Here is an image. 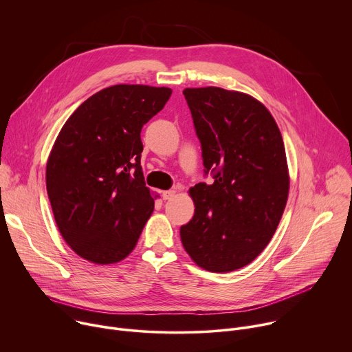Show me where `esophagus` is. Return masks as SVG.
I'll list each match as a JSON object with an SVG mask.
<instances>
[{
  "label": "esophagus",
  "instance_id": "esophagus-1",
  "mask_svg": "<svg viewBox=\"0 0 352 352\" xmlns=\"http://www.w3.org/2000/svg\"><path fill=\"white\" fill-rule=\"evenodd\" d=\"M175 193H177V192H175L174 189H170V190H164L162 196H163L164 200H170V199H173V197L175 196Z\"/></svg>",
  "mask_w": 352,
  "mask_h": 352
}]
</instances>
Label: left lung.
Returning <instances> with one entry per match:
<instances>
[{
	"label": "left lung",
	"mask_w": 352,
	"mask_h": 352,
	"mask_svg": "<svg viewBox=\"0 0 352 352\" xmlns=\"http://www.w3.org/2000/svg\"><path fill=\"white\" fill-rule=\"evenodd\" d=\"M184 96L214 182L189 189L192 220L179 230L190 259L227 273L255 261L287 205L284 142L270 111L252 96L221 87H188Z\"/></svg>",
	"instance_id": "left-lung-1"
}]
</instances>
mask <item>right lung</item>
Masks as SVG:
<instances>
[{
    "label": "right lung",
    "mask_w": 352,
    "mask_h": 352,
    "mask_svg": "<svg viewBox=\"0 0 352 352\" xmlns=\"http://www.w3.org/2000/svg\"><path fill=\"white\" fill-rule=\"evenodd\" d=\"M171 91L114 85L90 96L61 128L45 185L57 227L80 258L110 265L133 250L155 209L140 167V131Z\"/></svg>",
    "instance_id": "add662e5"
}]
</instances>
